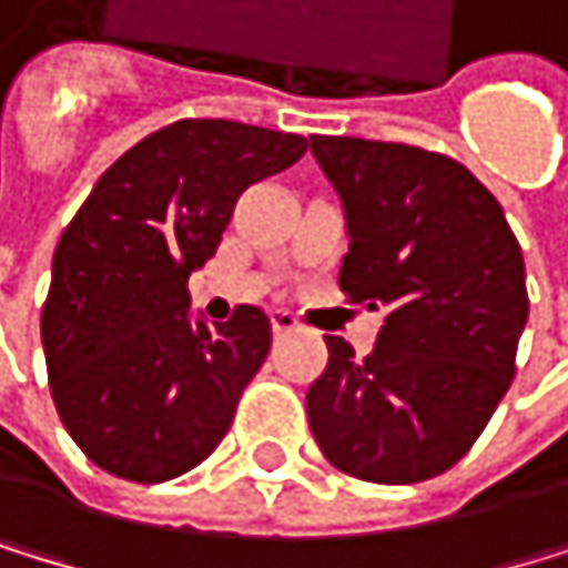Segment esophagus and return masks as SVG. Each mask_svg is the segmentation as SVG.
Listing matches in <instances>:
<instances>
[{"mask_svg":"<svg viewBox=\"0 0 568 568\" xmlns=\"http://www.w3.org/2000/svg\"><path fill=\"white\" fill-rule=\"evenodd\" d=\"M296 327H300V321L290 311H272V332L275 335H290V332H296Z\"/></svg>","mask_w":568,"mask_h":568,"instance_id":"1","label":"esophagus"}]
</instances>
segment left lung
<instances>
[{
	"mask_svg": "<svg viewBox=\"0 0 568 568\" xmlns=\"http://www.w3.org/2000/svg\"><path fill=\"white\" fill-rule=\"evenodd\" d=\"M311 150L345 209L338 286L348 303L384 311L363 359L324 335L311 433L353 478H436L471 450L517 373L520 244L493 191L444 153L345 135H311Z\"/></svg>",
	"mask_w": 568,
	"mask_h": 568,
	"instance_id": "left-lung-1",
	"label": "left lung"
}]
</instances>
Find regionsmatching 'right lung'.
I'll use <instances>...</instances> for the list:
<instances>
[{
  "instance_id": "right-lung-1",
  "label": "right lung",
  "mask_w": 568,
  "mask_h": 568,
  "mask_svg": "<svg viewBox=\"0 0 568 568\" xmlns=\"http://www.w3.org/2000/svg\"><path fill=\"white\" fill-rule=\"evenodd\" d=\"M303 153V135L184 118L114 160L72 215L41 342L62 426L97 468L150 485L220 447L272 321L257 307L195 321L187 278L220 247L236 199Z\"/></svg>"
}]
</instances>
